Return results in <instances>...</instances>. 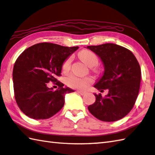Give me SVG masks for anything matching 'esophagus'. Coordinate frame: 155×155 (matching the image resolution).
I'll list each match as a JSON object with an SVG mask.
<instances>
[{
	"instance_id": "1",
	"label": "esophagus",
	"mask_w": 155,
	"mask_h": 155,
	"mask_svg": "<svg viewBox=\"0 0 155 155\" xmlns=\"http://www.w3.org/2000/svg\"><path fill=\"white\" fill-rule=\"evenodd\" d=\"M77 92L78 93V94H80L81 95H83L86 94V92L83 91H77Z\"/></svg>"
}]
</instances>
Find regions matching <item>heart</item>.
I'll return each instance as SVG.
<instances>
[{"label": "heart", "instance_id": "1", "mask_svg": "<svg viewBox=\"0 0 155 155\" xmlns=\"http://www.w3.org/2000/svg\"><path fill=\"white\" fill-rule=\"evenodd\" d=\"M78 56L89 67H94L97 65L99 59L97 55L89 50H83L78 53ZM72 62V58H68L64 61L62 65V70L67 72L69 70ZM92 80L89 78H79L74 74H70L65 78V83L70 87L77 89H84L91 83Z\"/></svg>", "mask_w": 155, "mask_h": 155}]
</instances>
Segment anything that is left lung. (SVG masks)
<instances>
[{"label":"left lung","mask_w":155,"mask_h":155,"mask_svg":"<svg viewBox=\"0 0 155 155\" xmlns=\"http://www.w3.org/2000/svg\"><path fill=\"white\" fill-rule=\"evenodd\" d=\"M102 60L104 72L94 87L108 95L95 96V102L88 106L89 111L100 120L112 122L122 119L131 110L138 95L141 69L131 51L113 43L87 46Z\"/></svg>","instance_id":"left-lung-1"}]
</instances>
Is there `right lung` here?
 Listing matches in <instances>:
<instances>
[{
	"instance_id": "right-lung-1",
	"label": "right lung",
	"mask_w": 155,
	"mask_h": 155,
	"mask_svg": "<svg viewBox=\"0 0 155 155\" xmlns=\"http://www.w3.org/2000/svg\"><path fill=\"white\" fill-rule=\"evenodd\" d=\"M78 47H68L41 43L24 50L17 59L13 70L15 101L19 109L34 119H47L62 108L65 95L74 91L56 79L60 77L63 63ZM57 82L53 91L46 86Z\"/></svg>"
}]
</instances>
